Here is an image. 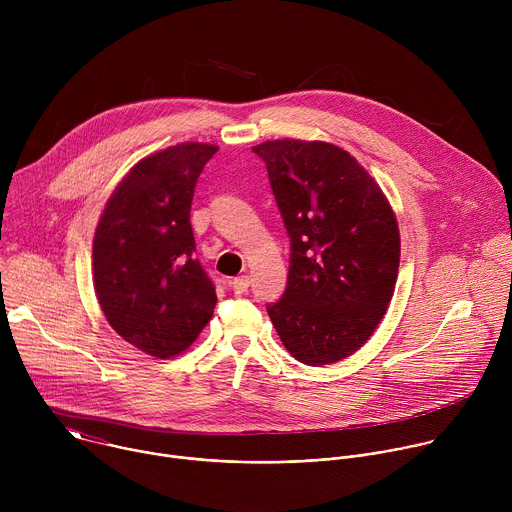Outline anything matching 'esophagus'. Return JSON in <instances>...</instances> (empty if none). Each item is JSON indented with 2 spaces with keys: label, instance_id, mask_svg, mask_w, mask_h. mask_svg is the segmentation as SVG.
Masks as SVG:
<instances>
[{
  "label": "esophagus",
  "instance_id": "obj_1",
  "mask_svg": "<svg viewBox=\"0 0 512 512\" xmlns=\"http://www.w3.org/2000/svg\"><path fill=\"white\" fill-rule=\"evenodd\" d=\"M229 283H231V289L235 291V294H245V291L249 289V277L247 275H239V277L231 279Z\"/></svg>",
  "mask_w": 512,
  "mask_h": 512
}]
</instances>
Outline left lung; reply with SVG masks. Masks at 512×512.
<instances>
[{
	"instance_id": "obj_1",
	"label": "left lung",
	"mask_w": 512,
	"mask_h": 512,
	"mask_svg": "<svg viewBox=\"0 0 512 512\" xmlns=\"http://www.w3.org/2000/svg\"><path fill=\"white\" fill-rule=\"evenodd\" d=\"M253 152L291 239L285 294L267 314L296 360L338 362L387 314L401 257L395 212L375 178L334 143L271 139Z\"/></svg>"
}]
</instances>
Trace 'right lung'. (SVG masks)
Instances as JSON below:
<instances>
[{
	"mask_svg": "<svg viewBox=\"0 0 512 512\" xmlns=\"http://www.w3.org/2000/svg\"><path fill=\"white\" fill-rule=\"evenodd\" d=\"M212 143L139 160L115 186L93 239V283L111 328L156 358L182 354L210 322L214 285L194 257V186Z\"/></svg>",
	"mask_w": 512,
	"mask_h": 512,
	"instance_id": "1",
	"label": "right lung"
}]
</instances>
